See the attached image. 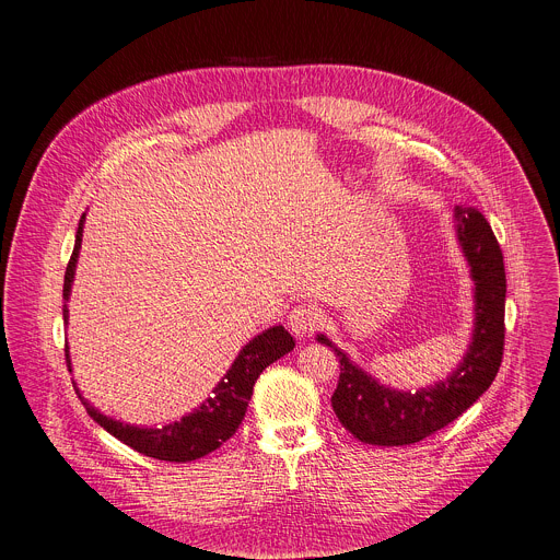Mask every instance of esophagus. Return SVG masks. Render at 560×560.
<instances>
[{
  "label": "esophagus",
  "mask_w": 560,
  "mask_h": 560,
  "mask_svg": "<svg viewBox=\"0 0 560 560\" xmlns=\"http://www.w3.org/2000/svg\"><path fill=\"white\" fill-rule=\"evenodd\" d=\"M322 310L310 303H301L296 307H292V312L288 314V326L296 337H310L318 326H322Z\"/></svg>",
  "instance_id": "1"
}]
</instances>
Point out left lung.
<instances>
[{
	"label": "left lung",
	"instance_id": "8db88e82",
	"mask_svg": "<svg viewBox=\"0 0 560 560\" xmlns=\"http://www.w3.org/2000/svg\"><path fill=\"white\" fill-rule=\"evenodd\" d=\"M456 234L474 281V335L460 365L445 378L419 392H398L381 385L328 337L316 341L332 348L339 359V383L332 408L341 425L361 443L410 445L458 419L481 396L503 361L505 346V266L488 219L474 206L454 208Z\"/></svg>",
	"mask_w": 560,
	"mask_h": 560
}]
</instances>
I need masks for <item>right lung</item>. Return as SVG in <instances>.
<instances>
[{
  "label": "right lung",
  "mask_w": 560,
  "mask_h": 560,
  "mask_svg": "<svg viewBox=\"0 0 560 560\" xmlns=\"http://www.w3.org/2000/svg\"><path fill=\"white\" fill-rule=\"evenodd\" d=\"M84 217L79 219L77 236H74V248L70 255V261L66 266L63 277V301L70 296V285L74 279V266L79 257V248H82V232H84ZM63 322H68V307L63 303ZM294 348V339L283 326H275L259 337H255L238 357L234 359L232 368L225 372V376L219 381V385L212 389L214 394L182 421L168 423L164 428H137V425H124L121 421H115L100 410H95L86 398L82 404L86 412L97 421L106 432H110L121 443L130 445L132 450L159 458V460H171V463H188L195 458H201L217 447H221L234 432L242 425L248 401L253 396L255 381L259 374L288 354ZM66 363L70 368L68 346H66Z\"/></svg>",
  "instance_id": "add662e5"
}]
</instances>
